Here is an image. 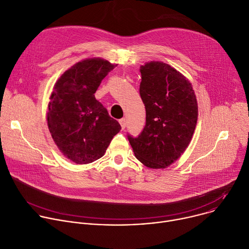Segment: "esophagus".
Returning a JSON list of instances; mask_svg holds the SVG:
<instances>
[{"label": "esophagus", "instance_id": "34e87169", "mask_svg": "<svg viewBox=\"0 0 249 249\" xmlns=\"http://www.w3.org/2000/svg\"><path fill=\"white\" fill-rule=\"evenodd\" d=\"M119 122H120V124H121L122 128H123V129H124V128H125V126H126V120H125V119H122V120H120Z\"/></svg>", "mask_w": 249, "mask_h": 249}]
</instances>
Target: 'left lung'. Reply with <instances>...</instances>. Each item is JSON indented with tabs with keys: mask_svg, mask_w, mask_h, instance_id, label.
Masks as SVG:
<instances>
[{
	"mask_svg": "<svg viewBox=\"0 0 249 249\" xmlns=\"http://www.w3.org/2000/svg\"><path fill=\"white\" fill-rule=\"evenodd\" d=\"M141 73L146 124L135 139L128 135V141L144 166L167 168L192 141L198 120L197 98L190 81L167 63L146 62Z\"/></svg>",
	"mask_w": 249,
	"mask_h": 249,
	"instance_id": "obj_1",
	"label": "left lung"
}]
</instances>
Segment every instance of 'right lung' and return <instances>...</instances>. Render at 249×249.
Listing matches in <instances>:
<instances>
[{"instance_id": "right-lung-1", "label": "right lung", "mask_w": 249, "mask_h": 249, "mask_svg": "<svg viewBox=\"0 0 249 249\" xmlns=\"http://www.w3.org/2000/svg\"><path fill=\"white\" fill-rule=\"evenodd\" d=\"M117 64L101 58L81 60L56 81L47 108V125L60 152L76 164H88L104 156L122 129L95 93Z\"/></svg>"}]
</instances>
